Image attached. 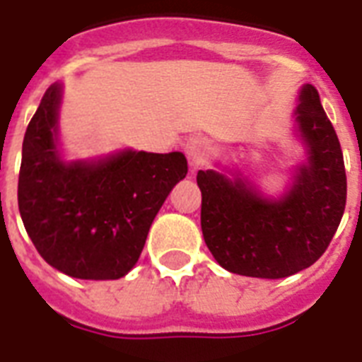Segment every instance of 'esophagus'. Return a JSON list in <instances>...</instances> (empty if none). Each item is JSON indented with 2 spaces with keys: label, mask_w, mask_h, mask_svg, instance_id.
Instances as JSON below:
<instances>
[{
  "label": "esophagus",
  "mask_w": 362,
  "mask_h": 362,
  "mask_svg": "<svg viewBox=\"0 0 362 362\" xmlns=\"http://www.w3.org/2000/svg\"><path fill=\"white\" fill-rule=\"evenodd\" d=\"M186 156L193 167L203 165L210 156V142L204 136H192L186 144Z\"/></svg>",
  "instance_id": "esophagus-1"
}]
</instances>
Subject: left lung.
Here are the masks:
<instances>
[{"label": "left lung", "mask_w": 362, "mask_h": 362, "mask_svg": "<svg viewBox=\"0 0 362 362\" xmlns=\"http://www.w3.org/2000/svg\"><path fill=\"white\" fill-rule=\"evenodd\" d=\"M297 122L310 148L308 167L278 203L242 178L197 173L204 242L229 272L270 280L297 274L325 253L340 226L348 195L342 148L310 84L300 93Z\"/></svg>", "instance_id": "1"}]
</instances>
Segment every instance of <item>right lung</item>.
I'll use <instances>...</instances> for the list:
<instances>
[{
    "label": "right lung",
    "mask_w": 362,
    "mask_h": 362,
    "mask_svg": "<svg viewBox=\"0 0 362 362\" xmlns=\"http://www.w3.org/2000/svg\"><path fill=\"white\" fill-rule=\"evenodd\" d=\"M59 86H50L22 144L18 210L50 267L81 280H118L141 257L153 218L186 178L184 153L122 152L65 165L56 148Z\"/></svg>",
    "instance_id": "1"
}]
</instances>
